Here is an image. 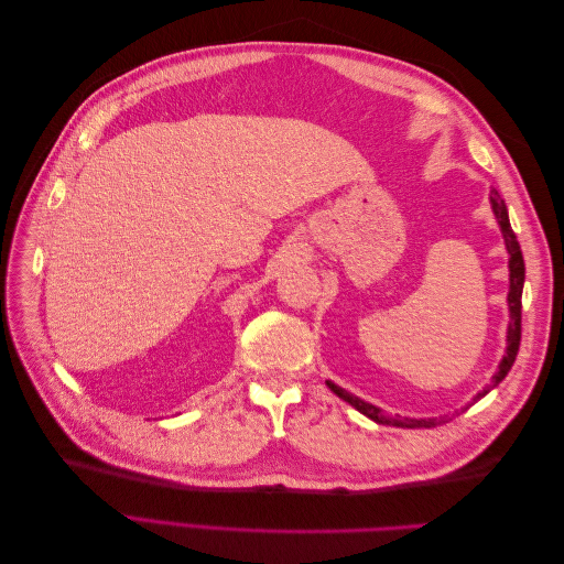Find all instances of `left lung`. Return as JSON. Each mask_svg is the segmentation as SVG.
I'll return each instance as SVG.
<instances>
[{
  "label": "left lung",
  "instance_id": "left-lung-1",
  "mask_svg": "<svg viewBox=\"0 0 564 564\" xmlns=\"http://www.w3.org/2000/svg\"><path fill=\"white\" fill-rule=\"evenodd\" d=\"M491 207H494V214H497V220L501 226V232H503V240H506V249L510 253V261H508V268H510V292H508V305H510V324H508V348H506V355L503 360L499 365V371L497 377H494V386H497L499 381L506 379V373L510 371V367H513L516 357H518V350H520V336H522V284H524V261H522V251H520V242L518 237L513 232V228H510V220H508V209L506 204L501 199V195L497 191H491ZM327 386L336 392V395L340 400H346L348 404H352L357 412H362L365 416H369L371 421L377 423H383V425H402V429H433V425H437V419H402V416H386L379 406H373L360 398L350 395L348 390L338 388L336 383L327 381ZM487 392V390H485ZM485 392H480L477 398H482Z\"/></svg>",
  "mask_w": 564,
  "mask_h": 564
}]
</instances>
